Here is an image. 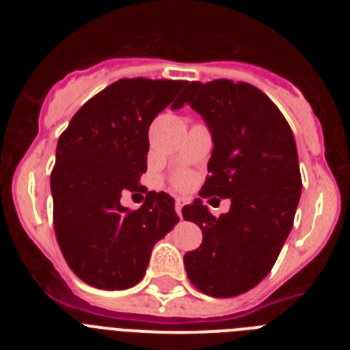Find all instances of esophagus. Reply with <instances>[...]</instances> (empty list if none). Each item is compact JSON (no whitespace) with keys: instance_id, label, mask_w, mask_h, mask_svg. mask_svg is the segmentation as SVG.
<instances>
[{"instance_id":"34e87169","label":"esophagus","mask_w":350,"mask_h":350,"mask_svg":"<svg viewBox=\"0 0 350 350\" xmlns=\"http://www.w3.org/2000/svg\"><path fill=\"white\" fill-rule=\"evenodd\" d=\"M182 206H184V200H182V198H177V202H175V210H177L178 217H182Z\"/></svg>"}]
</instances>
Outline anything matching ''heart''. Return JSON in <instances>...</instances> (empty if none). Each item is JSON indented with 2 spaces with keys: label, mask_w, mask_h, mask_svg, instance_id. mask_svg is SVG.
Listing matches in <instances>:
<instances>
[{
  "label": "heart",
  "mask_w": 350,
  "mask_h": 350,
  "mask_svg": "<svg viewBox=\"0 0 350 350\" xmlns=\"http://www.w3.org/2000/svg\"><path fill=\"white\" fill-rule=\"evenodd\" d=\"M172 182L175 187H185V185H187V182H189V175H187V173H178V175H175V177H173Z\"/></svg>",
  "instance_id": "heart-1"
}]
</instances>
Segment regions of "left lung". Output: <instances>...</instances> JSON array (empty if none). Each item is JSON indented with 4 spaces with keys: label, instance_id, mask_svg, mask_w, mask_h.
I'll return each mask as SVG.
<instances>
[{
    "label": "left lung",
    "instance_id": "8db88e82",
    "mask_svg": "<svg viewBox=\"0 0 350 350\" xmlns=\"http://www.w3.org/2000/svg\"><path fill=\"white\" fill-rule=\"evenodd\" d=\"M187 103L212 131L213 150L200 196L230 198L213 217L196 200L182 208L203 242L184 256L191 284L213 298H233L258 286L273 268L301 194L295 135L277 105L247 82H191Z\"/></svg>",
    "mask_w": 350,
    "mask_h": 350
}]
</instances>
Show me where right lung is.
<instances>
[{
	"instance_id": "right-lung-1",
	"label": "right lung",
	"mask_w": 350,
	"mask_h": 350,
	"mask_svg": "<svg viewBox=\"0 0 350 350\" xmlns=\"http://www.w3.org/2000/svg\"><path fill=\"white\" fill-rule=\"evenodd\" d=\"M185 80L120 79L92 96L61 133L51 173L54 230L71 271L98 289L120 291L144 279L157 240L178 222L175 200L148 191L144 205H120L144 193L148 126ZM180 98V96H179Z\"/></svg>"
}]
</instances>
